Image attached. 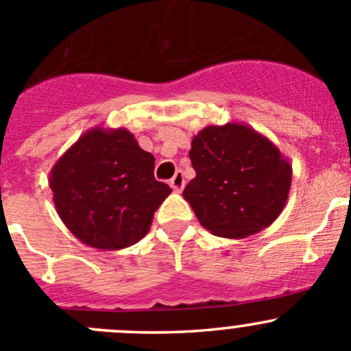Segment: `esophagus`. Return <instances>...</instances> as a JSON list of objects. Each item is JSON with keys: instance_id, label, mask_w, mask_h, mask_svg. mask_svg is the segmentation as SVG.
<instances>
[{"instance_id": "obj_1", "label": "esophagus", "mask_w": 351, "mask_h": 351, "mask_svg": "<svg viewBox=\"0 0 351 351\" xmlns=\"http://www.w3.org/2000/svg\"><path fill=\"white\" fill-rule=\"evenodd\" d=\"M169 185H171V189L175 190V192H182L183 186H185V176H183V173L176 171L175 176L169 180Z\"/></svg>"}]
</instances>
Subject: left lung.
I'll return each mask as SVG.
<instances>
[{
    "instance_id": "8db88e82",
    "label": "left lung",
    "mask_w": 351,
    "mask_h": 351,
    "mask_svg": "<svg viewBox=\"0 0 351 351\" xmlns=\"http://www.w3.org/2000/svg\"><path fill=\"white\" fill-rule=\"evenodd\" d=\"M190 159L197 175L183 198L212 234L244 239L268 228L284 210L292 165L253 127L207 125L192 139Z\"/></svg>"
}]
</instances>
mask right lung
Masks as SVG:
<instances>
[{
    "label": "right lung",
    "instance_id": "add662e5",
    "mask_svg": "<svg viewBox=\"0 0 351 351\" xmlns=\"http://www.w3.org/2000/svg\"><path fill=\"white\" fill-rule=\"evenodd\" d=\"M56 210L74 238L91 247H129L149 232L171 193L154 178V156L123 127L86 130L49 175Z\"/></svg>",
    "mask_w": 351,
    "mask_h": 351
}]
</instances>
